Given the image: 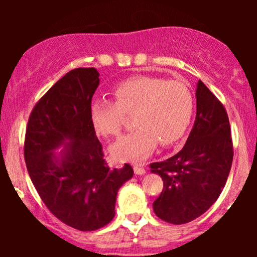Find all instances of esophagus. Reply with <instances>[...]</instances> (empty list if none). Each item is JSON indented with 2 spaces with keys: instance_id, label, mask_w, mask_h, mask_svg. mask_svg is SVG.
<instances>
[{
  "instance_id": "1",
  "label": "esophagus",
  "mask_w": 257,
  "mask_h": 257,
  "mask_svg": "<svg viewBox=\"0 0 257 257\" xmlns=\"http://www.w3.org/2000/svg\"><path fill=\"white\" fill-rule=\"evenodd\" d=\"M134 173L137 174V175H144V174L146 173V170L144 169L141 166H138V164H135L134 166Z\"/></svg>"
}]
</instances>
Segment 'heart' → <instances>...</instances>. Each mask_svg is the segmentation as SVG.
Wrapping results in <instances>:
<instances>
[{
  "mask_svg": "<svg viewBox=\"0 0 257 257\" xmlns=\"http://www.w3.org/2000/svg\"><path fill=\"white\" fill-rule=\"evenodd\" d=\"M112 93L116 103L105 98L91 100L89 118L96 133L114 137L122 126L123 113H134V131L120 137L110 149L116 161H140L152 153L158 143L173 145L190 125L193 96L181 82L135 76L119 82Z\"/></svg>",
  "mask_w": 257,
  "mask_h": 257,
  "instance_id": "1",
  "label": "heart"
}]
</instances>
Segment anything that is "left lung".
<instances>
[{
	"label": "left lung",
	"mask_w": 257,
	"mask_h": 257,
	"mask_svg": "<svg viewBox=\"0 0 257 257\" xmlns=\"http://www.w3.org/2000/svg\"><path fill=\"white\" fill-rule=\"evenodd\" d=\"M196 98V120L185 146L173 157L150 166L164 185L153 202V211L174 225L204 214L219 198L232 167L231 128L225 107L202 81L197 83Z\"/></svg>",
	"instance_id": "8db88e82"
}]
</instances>
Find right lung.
<instances>
[{"label":"right lung","mask_w":257,"mask_h":257,"mask_svg":"<svg viewBox=\"0 0 257 257\" xmlns=\"http://www.w3.org/2000/svg\"><path fill=\"white\" fill-rule=\"evenodd\" d=\"M99 76L94 67L67 72L35 106L25 135L26 168L41 199L79 231H95L113 219L118 190L134 174L129 164L108 168L91 125Z\"/></svg>","instance_id":"1"}]
</instances>
